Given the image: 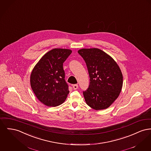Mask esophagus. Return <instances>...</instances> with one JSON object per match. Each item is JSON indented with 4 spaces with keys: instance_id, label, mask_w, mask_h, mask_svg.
Segmentation results:
<instances>
[{
    "instance_id": "obj_1",
    "label": "esophagus",
    "mask_w": 151,
    "mask_h": 151,
    "mask_svg": "<svg viewBox=\"0 0 151 151\" xmlns=\"http://www.w3.org/2000/svg\"><path fill=\"white\" fill-rule=\"evenodd\" d=\"M73 89H75V90L77 89L78 88V84H73Z\"/></svg>"
}]
</instances>
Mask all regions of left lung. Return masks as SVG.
Returning <instances> with one entry per match:
<instances>
[{"instance_id":"obj_1","label":"left lung","mask_w":151,"mask_h":151,"mask_svg":"<svg viewBox=\"0 0 151 151\" xmlns=\"http://www.w3.org/2000/svg\"><path fill=\"white\" fill-rule=\"evenodd\" d=\"M78 53L86 63L89 84L83 92L87 105L95 110L106 109L118 98L123 75L115 61L98 48L81 49Z\"/></svg>"}]
</instances>
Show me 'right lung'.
<instances>
[{"instance_id": "add662e5", "label": "right lung", "mask_w": 151, "mask_h": 151, "mask_svg": "<svg viewBox=\"0 0 151 151\" xmlns=\"http://www.w3.org/2000/svg\"><path fill=\"white\" fill-rule=\"evenodd\" d=\"M71 52L68 49H53L45 54L31 72V88L36 98L47 106L60 105L70 92L63 63Z\"/></svg>"}]
</instances>
